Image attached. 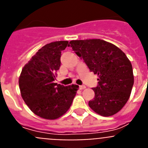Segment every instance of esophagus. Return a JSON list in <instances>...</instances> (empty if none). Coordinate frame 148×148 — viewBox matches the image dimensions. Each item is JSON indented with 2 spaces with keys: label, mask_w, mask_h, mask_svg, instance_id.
I'll return each mask as SVG.
<instances>
[{
  "label": "esophagus",
  "mask_w": 148,
  "mask_h": 148,
  "mask_svg": "<svg viewBox=\"0 0 148 148\" xmlns=\"http://www.w3.org/2000/svg\"><path fill=\"white\" fill-rule=\"evenodd\" d=\"M85 88H86L85 86H84V85L79 86V89H80V90H84Z\"/></svg>",
  "instance_id": "34e87169"
}]
</instances>
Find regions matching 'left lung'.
Instances as JSON below:
<instances>
[{
  "label": "left lung",
  "instance_id": "8db88e82",
  "mask_svg": "<svg viewBox=\"0 0 148 148\" xmlns=\"http://www.w3.org/2000/svg\"><path fill=\"white\" fill-rule=\"evenodd\" d=\"M68 47L99 76V85L92 88L95 98L89 101L90 108L106 117L119 112L127 102L134 83L132 64L125 53L101 39L71 40Z\"/></svg>",
  "mask_w": 148,
  "mask_h": 148
}]
</instances>
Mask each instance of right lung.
<instances>
[{
  "mask_svg": "<svg viewBox=\"0 0 148 148\" xmlns=\"http://www.w3.org/2000/svg\"><path fill=\"white\" fill-rule=\"evenodd\" d=\"M67 44V40L46 44L24 65L19 76L22 99L40 118L54 120L65 114L78 90L76 84L64 87L54 82L61 66V51Z\"/></svg>",
  "mask_w": 148,
  "mask_h": 148,
  "instance_id": "obj_1",
  "label": "right lung"
}]
</instances>
